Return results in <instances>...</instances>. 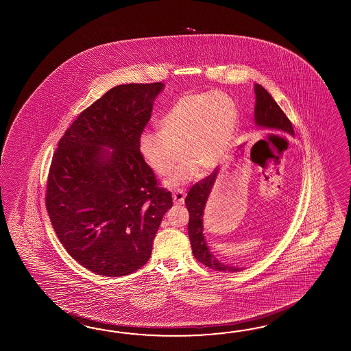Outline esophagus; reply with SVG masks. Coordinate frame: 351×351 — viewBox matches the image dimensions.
I'll use <instances>...</instances> for the list:
<instances>
[{"label":"esophagus","mask_w":351,"mask_h":351,"mask_svg":"<svg viewBox=\"0 0 351 351\" xmlns=\"http://www.w3.org/2000/svg\"><path fill=\"white\" fill-rule=\"evenodd\" d=\"M184 198H186V193H184L183 189L174 191V193H173V202H174V204H182V203L184 202Z\"/></svg>","instance_id":"obj_1"}]
</instances>
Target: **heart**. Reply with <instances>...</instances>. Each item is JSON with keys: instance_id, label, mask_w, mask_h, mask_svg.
<instances>
[{"instance_id": "b5f03b06", "label": "heart", "mask_w": 351, "mask_h": 351, "mask_svg": "<svg viewBox=\"0 0 351 351\" xmlns=\"http://www.w3.org/2000/svg\"><path fill=\"white\" fill-rule=\"evenodd\" d=\"M237 119L236 103L224 93L186 94L158 120L159 133L145 132L141 135L139 150L159 176L171 174L182 153L186 160L167 184H184L198 172L208 174L223 162L236 133Z\"/></svg>"}]
</instances>
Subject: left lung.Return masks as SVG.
Masks as SVG:
<instances>
[{
    "label": "left lung",
    "instance_id": "left-lung-1",
    "mask_svg": "<svg viewBox=\"0 0 351 351\" xmlns=\"http://www.w3.org/2000/svg\"><path fill=\"white\" fill-rule=\"evenodd\" d=\"M256 105H254V121L257 127L271 129L274 132H280L284 134L295 135L291 121L286 117L281 108L277 105L269 91L260 84H254ZM218 171H215L207 178L202 179L195 183L188 192L186 197V206L189 212L188 222V236L192 245V252L197 261L204 266L216 271H228L237 272L241 267H233L218 261L215 254L209 251L203 234V212L206 203L208 201L209 193L216 182Z\"/></svg>",
    "mask_w": 351,
    "mask_h": 351
}]
</instances>
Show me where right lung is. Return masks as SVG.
<instances>
[{"label": "right lung", "mask_w": 351, "mask_h": 351, "mask_svg": "<svg viewBox=\"0 0 351 351\" xmlns=\"http://www.w3.org/2000/svg\"><path fill=\"white\" fill-rule=\"evenodd\" d=\"M163 89L162 82L112 88L74 120L53 153L45 198L53 231L97 275L124 276L144 266L173 206L139 150Z\"/></svg>", "instance_id": "obj_1"}]
</instances>
